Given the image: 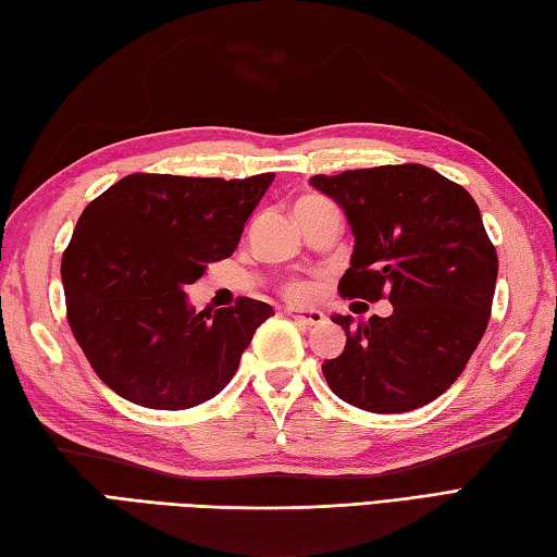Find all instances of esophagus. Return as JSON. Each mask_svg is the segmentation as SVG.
<instances>
[{"mask_svg": "<svg viewBox=\"0 0 557 557\" xmlns=\"http://www.w3.org/2000/svg\"><path fill=\"white\" fill-rule=\"evenodd\" d=\"M287 315L292 318L294 323L301 325V327H311V325H323L325 323V315L321 311H287Z\"/></svg>", "mask_w": 557, "mask_h": 557, "instance_id": "obj_1", "label": "esophagus"}]
</instances>
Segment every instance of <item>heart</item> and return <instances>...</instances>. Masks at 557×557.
<instances>
[{"instance_id":"1","label":"heart","mask_w":557,"mask_h":557,"mask_svg":"<svg viewBox=\"0 0 557 557\" xmlns=\"http://www.w3.org/2000/svg\"><path fill=\"white\" fill-rule=\"evenodd\" d=\"M311 198H315V196H304V198L297 200V203H304V200H311ZM311 294H313V287L306 280H289V282H285V285H282V297L294 301V304L309 301Z\"/></svg>"}]
</instances>
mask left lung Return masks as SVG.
<instances>
[{"instance_id":"8db88e82","label":"left lung","mask_w":557,"mask_h":557,"mask_svg":"<svg viewBox=\"0 0 557 557\" xmlns=\"http://www.w3.org/2000/svg\"><path fill=\"white\" fill-rule=\"evenodd\" d=\"M357 236L342 299L393 304V315L351 325L347 347L323 363L330 389L373 413L429 405L453 385L486 333L498 253L465 186L417 162L315 174Z\"/></svg>"}]
</instances>
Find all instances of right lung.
Wrapping results in <instances>:
<instances>
[{"mask_svg":"<svg viewBox=\"0 0 557 557\" xmlns=\"http://www.w3.org/2000/svg\"><path fill=\"white\" fill-rule=\"evenodd\" d=\"M136 172L92 198L62 256L66 321L92 371L148 409L203 405L232 381L272 306L196 313L186 285L230 258L272 182Z\"/></svg>","mask_w":557,"mask_h":557,"instance_id":"right-lung-1","label":"right lung"}]
</instances>
